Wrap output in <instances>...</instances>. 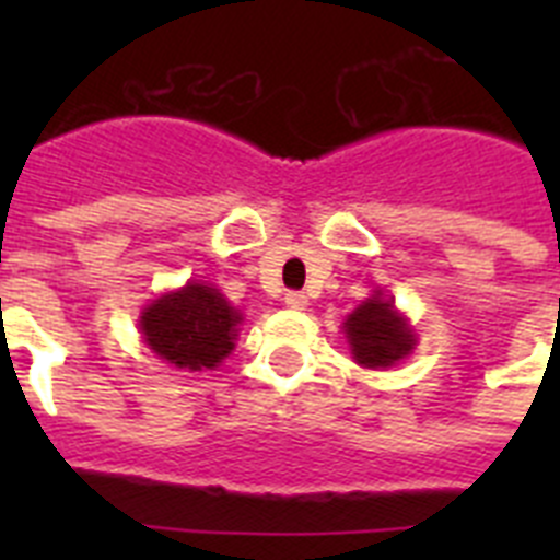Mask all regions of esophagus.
<instances>
[{
	"instance_id": "1",
	"label": "esophagus",
	"mask_w": 560,
	"mask_h": 560,
	"mask_svg": "<svg viewBox=\"0 0 560 560\" xmlns=\"http://www.w3.org/2000/svg\"><path fill=\"white\" fill-rule=\"evenodd\" d=\"M285 305L294 311H305L308 308V296H305L303 291H289V294H285Z\"/></svg>"
}]
</instances>
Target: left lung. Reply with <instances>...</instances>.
<instances>
[{"instance_id":"obj_1","label":"left lung","mask_w":560,"mask_h":560,"mask_svg":"<svg viewBox=\"0 0 560 560\" xmlns=\"http://www.w3.org/2000/svg\"><path fill=\"white\" fill-rule=\"evenodd\" d=\"M345 336L355 364L370 370L393 368L407 359L415 348V334L409 323L395 311L393 300L375 291L345 319Z\"/></svg>"}]
</instances>
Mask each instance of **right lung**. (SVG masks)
Masks as SVG:
<instances>
[{"instance_id":"obj_1","label":"right lung","mask_w":560,"mask_h":560,"mask_svg":"<svg viewBox=\"0 0 560 560\" xmlns=\"http://www.w3.org/2000/svg\"><path fill=\"white\" fill-rule=\"evenodd\" d=\"M241 311L219 289L190 283L142 308V341L162 361L182 370H215L235 350Z\"/></svg>"}]
</instances>
